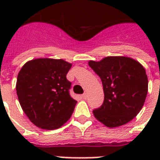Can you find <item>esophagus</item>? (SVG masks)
Wrapping results in <instances>:
<instances>
[{
  "label": "esophagus",
  "mask_w": 160,
  "mask_h": 160,
  "mask_svg": "<svg viewBox=\"0 0 160 160\" xmlns=\"http://www.w3.org/2000/svg\"><path fill=\"white\" fill-rule=\"evenodd\" d=\"M82 98L84 99V100H86L87 99V94L86 93H85V94H83L82 95Z\"/></svg>",
  "instance_id": "esophagus-1"
}]
</instances>
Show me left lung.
<instances>
[{
  "instance_id": "8db88e82",
  "label": "left lung",
  "mask_w": 160,
  "mask_h": 160,
  "mask_svg": "<svg viewBox=\"0 0 160 160\" xmlns=\"http://www.w3.org/2000/svg\"><path fill=\"white\" fill-rule=\"evenodd\" d=\"M89 65L101 79L105 99L93 110L95 117L109 128L119 127L141 110L148 93V77L143 65L125 56H107Z\"/></svg>"
}]
</instances>
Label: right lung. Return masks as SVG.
Instances as JSON below:
<instances>
[{"mask_svg": "<svg viewBox=\"0 0 160 160\" xmlns=\"http://www.w3.org/2000/svg\"><path fill=\"white\" fill-rule=\"evenodd\" d=\"M72 64L64 60L40 58L22 66L17 75L16 94L24 113L36 126L52 130L71 116L77 101L70 97L66 79Z\"/></svg>", "mask_w": 160, "mask_h": 160, "instance_id": "obj_1", "label": "right lung"}]
</instances>
